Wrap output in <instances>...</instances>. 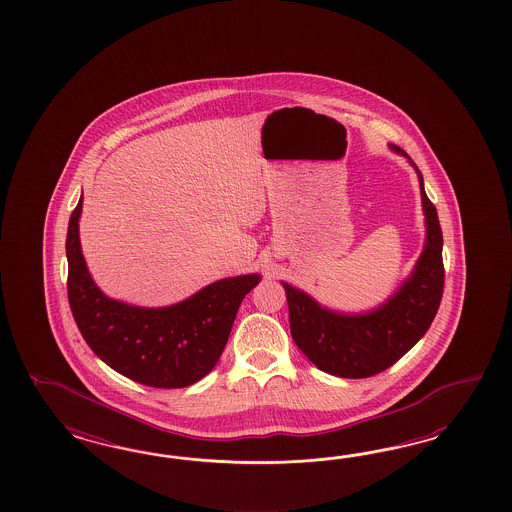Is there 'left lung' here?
<instances>
[{
	"label": "left lung",
	"mask_w": 512,
	"mask_h": 512,
	"mask_svg": "<svg viewBox=\"0 0 512 512\" xmlns=\"http://www.w3.org/2000/svg\"><path fill=\"white\" fill-rule=\"evenodd\" d=\"M394 152L409 155L392 146ZM417 169V165L409 159ZM426 216V244L413 274L377 310L347 315L321 308L310 295L283 283L289 302L291 336L311 362L330 375L364 379L385 372L426 334L439 310L445 268L443 233L434 202L424 191L417 169Z\"/></svg>",
	"instance_id": "1"
}]
</instances>
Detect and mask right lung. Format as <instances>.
<instances>
[{"label": "right lung", "mask_w": 512, "mask_h": 512, "mask_svg": "<svg viewBox=\"0 0 512 512\" xmlns=\"http://www.w3.org/2000/svg\"><path fill=\"white\" fill-rule=\"evenodd\" d=\"M82 197L67 229V296L93 353L112 370L154 388H184L212 372L229 340L236 311L259 274L219 279L169 308L110 300L93 283L78 238Z\"/></svg>", "instance_id": "obj_1"}]
</instances>
